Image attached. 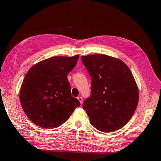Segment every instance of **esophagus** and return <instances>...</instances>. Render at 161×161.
<instances>
[{
  "instance_id": "1",
  "label": "esophagus",
  "mask_w": 161,
  "mask_h": 161,
  "mask_svg": "<svg viewBox=\"0 0 161 161\" xmlns=\"http://www.w3.org/2000/svg\"><path fill=\"white\" fill-rule=\"evenodd\" d=\"M77 99H78V100H79V101H80V104H82V97H80V96H79V97H77Z\"/></svg>"
}]
</instances>
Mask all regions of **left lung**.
Returning a JSON list of instances; mask_svg holds the SVG:
<instances>
[{"label": "left lung", "mask_w": 161, "mask_h": 161, "mask_svg": "<svg viewBox=\"0 0 161 161\" xmlns=\"http://www.w3.org/2000/svg\"><path fill=\"white\" fill-rule=\"evenodd\" d=\"M91 79V97L82 108L92 125L103 132L118 130L127 124L137 108L139 92L128 66L105 54L82 56Z\"/></svg>", "instance_id": "8db88e82"}]
</instances>
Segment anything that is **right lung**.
<instances>
[{
	"mask_svg": "<svg viewBox=\"0 0 161 161\" xmlns=\"http://www.w3.org/2000/svg\"><path fill=\"white\" fill-rule=\"evenodd\" d=\"M79 58V55L52 57L28 70L19 98L24 112L33 124L46 129L59 127L80 105L72 97L67 79Z\"/></svg>",
	"mask_w": 161,
	"mask_h": 161,
	"instance_id": "right-lung-1",
	"label": "right lung"
}]
</instances>
